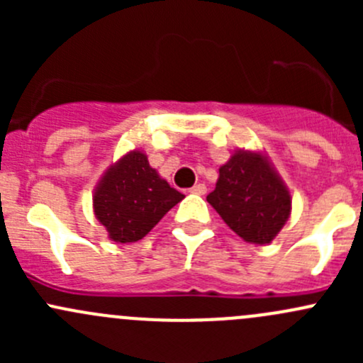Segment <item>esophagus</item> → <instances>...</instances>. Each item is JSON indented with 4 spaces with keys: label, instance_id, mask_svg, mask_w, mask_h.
Returning a JSON list of instances; mask_svg holds the SVG:
<instances>
[{
    "label": "esophagus",
    "instance_id": "esophagus-1",
    "mask_svg": "<svg viewBox=\"0 0 363 363\" xmlns=\"http://www.w3.org/2000/svg\"><path fill=\"white\" fill-rule=\"evenodd\" d=\"M191 193H195V195H205L207 193V186L205 184H195L191 189H189Z\"/></svg>",
    "mask_w": 363,
    "mask_h": 363
}]
</instances>
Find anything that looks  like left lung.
I'll return each mask as SVG.
<instances>
[{
    "mask_svg": "<svg viewBox=\"0 0 363 363\" xmlns=\"http://www.w3.org/2000/svg\"><path fill=\"white\" fill-rule=\"evenodd\" d=\"M207 202L246 242L267 244L290 216L291 199L269 163L255 152H237L219 168Z\"/></svg>",
    "mask_w": 363,
    "mask_h": 363,
    "instance_id": "left-lung-1",
    "label": "left lung"
}]
</instances>
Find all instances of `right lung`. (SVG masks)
Instances as JSON below:
<instances>
[{"label":"right lung","mask_w":363,"mask_h":363,"mask_svg":"<svg viewBox=\"0 0 363 363\" xmlns=\"http://www.w3.org/2000/svg\"><path fill=\"white\" fill-rule=\"evenodd\" d=\"M184 199L151 168L140 151L124 156L112 167L94 193V214L112 240L137 242L161 218Z\"/></svg>","instance_id":"right-lung-1"}]
</instances>
